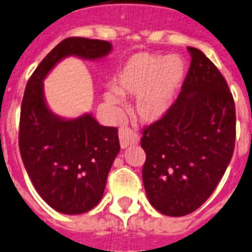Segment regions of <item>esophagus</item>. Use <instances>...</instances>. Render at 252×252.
Wrapping results in <instances>:
<instances>
[{"label":"esophagus","instance_id":"1","mask_svg":"<svg viewBox=\"0 0 252 252\" xmlns=\"http://www.w3.org/2000/svg\"><path fill=\"white\" fill-rule=\"evenodd\" d=\"M119 141L122 148H128L130 146H135L139 143V137L137 133H134L130 129H122L119 132Z\"/></svg>","mask_w":252,"mask_h":252}]
</instances>
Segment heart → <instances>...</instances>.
Returning a JSON list of instances; mask_svg holds the SVG:
<instances>
[{"mask_svg":"<svg viewBox=\"0 0 252 252\" xmlns=\"http://www.w3.org/2000/svg\"><path fill=\"white\" fill-rule=\"evenodd\" d=\"M188 67L180 56L139 53L129 58L115 76V89L105 91L108 104L118 106L122 96L137 97L135 111L144 123L166 117L187 76Z\"/></svg>","mask_w":252,"mask_h":252,"instance_id":"heart-1","label":"heart"}]
</instances>
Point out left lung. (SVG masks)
<instances>
[{
  "instance_id": "left-lung-1",
  "label": "left lung",
  "mask_w": 252,
  "mask_h": 252,
  "mask_svg": "<svg viewBox=\"0 0 252 252\" xmlns=\"http://www.w3.org/2000/svg\"><path fill=\"white\" fill-rule=\"evenodd\" d=\"M166 117L143 130L146 194L159 213L181 217L212 195L233 155L235 101L227 82L202 50Z\"/></svg>"
}]
</instances>
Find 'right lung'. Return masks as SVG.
Listing matches in <instances>:
<instances>
[{"mask_svg":"<svg viewBox=\"0 0 252 252\" xmlns=\"http://www.w3.org/2000/svg\"><path fill=\"white\" fill-rule=\"evenodd\" d=\"M111 50V43L105 40L64 39L26 84L19 135L21 158L39 195L60 213L82 214L97 205L120 144L118 129L99 124L91 113L77 118L53 113L43 81L67 57L97 61Z\"/></svg>","mask_w":252,"mask_h":252,"instance_id":"right-lung-1","label":"right lung"}]
</instances>
